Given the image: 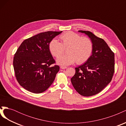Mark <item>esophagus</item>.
<instances>
[{
	"mask_svg": "<svg viewBox=\"0 0 126 126\" xmlns=\"http://www.w3.org/2000/svg\"><path fill=\"white\" fill-rule=\"evenodd\" d=\"M67 67H64V66H61L60 67V68L61 69H66Z\"/></svg>",
	"mask_w": 126,
	"mask_h": 126,
	"instance_id": "1",
	"label": "esophagus"
}]
</instances>
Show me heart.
Masks as SVG:
<instances>
[{
	"label": "heart",
	"instance_id": "1",
	"mask_svg": "<svg viewBox=\"0 0 126 126\" xmlns=\"http://www.w3.org/2000/svg\"><path fill=\"white\" fill-rule=\"evenodd\" d=\"M61 43L56 39H52L49 43V48L51 54L58 58L68 48V54L59 57L57 60L58 64L67 66L76 62L78 64L85 63L90 57L93 50V44L87 37L72 32L64 33L60 37Z\"/></svg>",
	"mask_w": 126,
	"mask_h": 126
}]
</instances>
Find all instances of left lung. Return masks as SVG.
I'll return each mask as SVG.
<instances>
[{
	"label": "left lung",
	"mask_w": 126,
	"mask_h": 126,
	"mask_svg": "<svg viewBox=\"0 0 126 126\" xmlns=\"http://www.w3.org/2000/svg\"><path fill=\"white\" fill-rule=\"evenodd\" d=\"M93 44L92 55L85 63L75 68L71 78L75 90L85 97L100 93L111 81L115 71V55L105 41L89 31L79 30Z\"/></svg>",
	"instance_id": "left-lung-1"
}]
</instances>
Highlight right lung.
Masks as SVG:
<instances>
[{
  "mask_svg": "<svg viewBox=\"0 0 126 126\" xmlns=\"http://www.w3.org/2000/svg\"><path fill=\"white\" fill-rule=\"evenodd\" d=\"M63 32H41L25 40L15 54L13 65L20 85L30 92L39 94L54 82L59 67L49 50L50 42Z\"/></svg>",
  "mask_w": 126,
  "mask_h": 126,
  "instance_id": "right-lung-1",
  "label": "right lung"
}]
</instances>
